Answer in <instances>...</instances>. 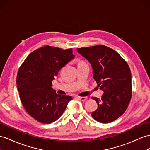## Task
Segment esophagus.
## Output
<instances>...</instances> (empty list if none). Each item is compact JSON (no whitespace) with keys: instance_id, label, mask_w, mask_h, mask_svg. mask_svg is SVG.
<instances>
[{"instance_id":"1","label":"esophagus","mask_w":150,"mask_h":150,"mask_svg":"<svg viewBox=\"0 0 150 150\" xmlns=\"http://www.w3.org/2000/svg\"><path fill=\"white\" fill-rule=\"evenodd\" d=\"M88 97L87 96H81V97H78V99H79V100L82 101H86V99H87Z\"/></svg>"}]
</instances>
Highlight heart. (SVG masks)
Listing matches in <instances>:
<instances>
[{"label": "heart", "instance_id": "heart-1", "mask_svg": "<svg viewBox=\"0 0 150 150\" xmlns=\"http://www.w3.org/2000/svg\"><path fill=\"white\" fill-rule=\"evenodd\" d=\"M81 63H84V62H83V61H81V62H80L79 64H81Z\"/></svg>", "mask_w": 150, "mask_h": 150}]
</instances>
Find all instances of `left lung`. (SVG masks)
<instances>
[{
  "label": "left lung",
  "instance_id": "8db88e82",
  "mask_svg": "<svg viewBox=\"0 0 150 150\" xmlns=\"http://www.w3.org/2000/svg\"><path fill=\"white\" fill-rule=\"evenodd\" d=\"M89 61L93 77L103 90L101 99L92 97L98 103V109L92 117L101 123H109L124 113L132 98V80L126 61L115 51L104 45L76 49Z\"/></svg>",
  "mask_w": 150,
  "mask_h": 150
}]
</instances>
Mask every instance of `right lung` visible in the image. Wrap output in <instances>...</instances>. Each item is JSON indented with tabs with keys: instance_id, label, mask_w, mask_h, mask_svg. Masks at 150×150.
Here are the masks:
<instances>
[{
	"instance_id": "1",
	"label": "right lung",
	"mask_w": 150,
	"mask_h": 150,
	"mask_svg": "<svg viewBox=\"0 0 150 150\" xmlns=\"http://www.w3.org/2000/svg\"><path fill=\"white\" fill-rule=\"evenodd\" d=\"M74 56L72 48L45 45L30 53L19 68L16 83L21 102L38 122L57 120L72 99L70 96L57 94L51 86L58 71Z\"/></svg>"
}]
</instances>
